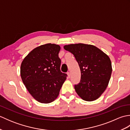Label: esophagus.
Here are the masks:
<instances>
[{"mask_svg": "<svg viewBox=\"0 0 130 130\" xmlns=\"http://www.w3.org/2000/svg\"><path fill=\"white\" fill-rule=\"evenodd\" d=\"M67 74H68L69 78H70V72H68Z\"/></svg>", "mask_w": 130, "mask_h": 130, "instance_id": "obj_1", "label": "esophagus"}]
</instances>
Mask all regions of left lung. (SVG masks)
Masks as SVG:
<instances>
[{
  "label": "left lung",
  "instance_id": "left-lung-1",
  "mask_svg": "<svg viewBox=\"0 0 130 130\" xmlns=\"http://www.w3.org/2000/svg\"><path fill=\"white\" fill-rule=\"evenodd\" d=\"M63 48L74 55L80 69V82L74 87L76 93L85 101L97 99L111 78L112 68L109 56L92 45L70 44Z\"/></svg>",
  "mask_w": 130,
  "mask_h": 130
}]
</instances>
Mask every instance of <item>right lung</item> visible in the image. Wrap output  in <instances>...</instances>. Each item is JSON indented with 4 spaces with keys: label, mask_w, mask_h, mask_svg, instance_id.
Returning a JSON list of instances; mask_svg holds the SVG:
<instances>
[{
    "label": "right lung",
    "mask_w": 130,
    "mask_h": 130,
    "mask_svg": "<svg viewBox=\"0 0 130 130\" xmlns=\"http://www.w3.org/2000/svg\"><path fill=\"white\" fill-rule=\"evenodd\" d=\"M60 46L47 43L37 47L24 57L21 65V76L27 89L41 103L56 99L67 75L61 72L59 57Z\"/></svg>",
    "instance_id": "1"
}]
</instances>
